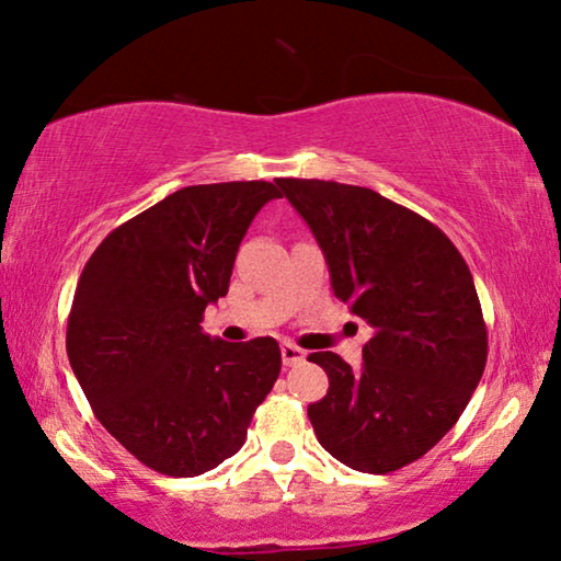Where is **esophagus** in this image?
Listing matches in <instances>:
<instances>
[{
  "label": "esophagus",
  "instance_id": "esophagus-1",
  "mask_svg": "<svg viewBox=\"0 0 561 561\" xmlns=\"http://www.w3.org/2000/svg\"><path fill=\"white\" fill-rule=\"evenodd\" d=\"M280 357H283V365H286V367H296V365H302V362H306V352H302L298 345L283 342Z\"/></svg>",
  "mask_w": 561,
  "mask_h": 561
}]
</instances>
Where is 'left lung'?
Masks as SVG:
<instances>
[{"label": "left lung", "instance_id": "8db88e82", "mask_svg": "<svg viewBox=\"0 0 561 561\" xmlns=\"http://www.w3.org/2000/svg\"><path fill=\"white\" fill-rule=\"evenodd\" d=\"M325 253L335 296L375 330L352 369L312 352L330 379L308 407L340 463L385 476L414 463L463 414L488 362L473 275L448 236L367 186L278 180Z\"/></svg>", "mask_w": 561, "mask_h": 561}]
</instances>
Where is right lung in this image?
<instances>
[{
	"instance_id": "right-lung-1",
	"label": "right lung",
	"mask_w": 561,
	"mask_h": 561,
	"mask_svg": "<svg viewBox=\"0 0 561 561\" xmlns=\"http://www.w3.org/2000/svg\"><path fill=\"white\" fill-rule=\"evenodd\" d=\"M275 196L259 180L184 186L107 233L78 278L68 362L107 434L157 473L194 478L231 458L280 375L273 337L233 345L199 325Z\"/></svg>"
}]
</instances>
